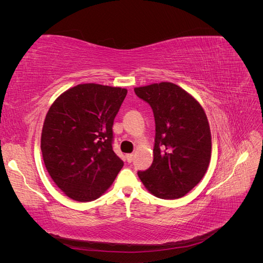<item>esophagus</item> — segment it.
Returning a JSON list of instances; mask_svg holds the SVG:
<instances>
[{
	"instance_id": "obj_1",
	"label": "esophagus",
	"mask_w": 263,
	"mask_h": 263,
	"mask_svg": "<svg viewBox=\"0 0 263 263\" xmlns=\"http://www.w3.org/2000/svg\"><path fill=\"white\" fill-rule=\"evenodd\" d=\"M134 157H135V156H134L133 154H129V155H127V156H126V159H127V161H128L129 163H130V162H133V160H134Z\"/></svg>"
}]
</instances>
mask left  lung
I'll list each match as a JSON object with an SVG mask.
<instances>
[{
    "mask_svg": "<svg viewBox=\"0 0 263 263\" xmlns=\"http://www.w3.org/2000/svg\"><path fill=\"white\" fill-rule=\"evenodd\" d=\"M154 110V161L138 171L151 194L176 200L189 193L205 176L211 161L212 137L208 117L192 95L171 82L135 87Z\"/></svg>",
    "mask_w": 263,
    "mask_h": 263,
    "instance_id": "left-lung-1",
    "label": "left lung"
}]
</instances>
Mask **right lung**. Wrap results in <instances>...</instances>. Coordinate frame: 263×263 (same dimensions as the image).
Segmentation results:
<instances>
[{"instance_id":"add662e5","label":"right lung","mask_w":263,"mask_h":263,"mask_svg":"<svg viewBox=\"0 0 263 263\" xmlns=\"http://www.w3.org/2000/svg\"><path fill=\"white\" fill-rule=\"evenodd\" d=\"M126 94L122 87L78 84L55 99L46 115L41 140L45 166L74 201L97 200L123 168L112 142L114 118Z\"/></svg>"}]
</instances>
